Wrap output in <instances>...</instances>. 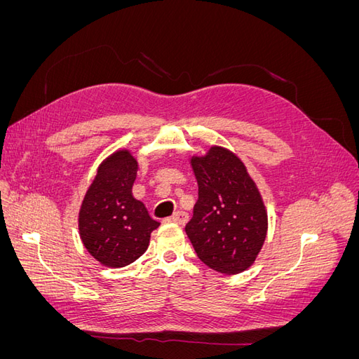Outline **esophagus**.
<instances>
[{
	"label": "esophagus",
	"mask_w": 359,
	"mask_h": 359,
	"mask_svg": "<svg viewBox=\"0 0 359 359\" xmlns=\"http://www.w3.org/2000/svg\"><path fill=\"white\" fill-rule=\"evenodd\" d=\"M168 222L177 223V224H186L189 222V214L184 212V211H177L172 217H169Z\"/></svg>",
	"instance_id": "34e87169"
}]
</instances>
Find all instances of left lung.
<instances>
[{
  "label": "left lung",
  "mask_w": 359,
  "mask_h": 359,
  "mask_svg": "<svg viewBox=\"0 0 359 359\" xmlns=\"http://www.w3.org/2000/svg\"><path fill=\"white\" fill-rule=\"evenodd\" d=\"M199 198L186 233L205 265L223 274L243 273L255 262L268 229L265 205L244 163L212 147L193 157Z\"/></svg>",
  "instance_id": "obj_1"
}]
</instances>
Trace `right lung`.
Returning <instances> with one entry per match:
<instances>
[{"mask_svg":"<svg viewBox=\"0 0 359 359\" xmlns=\"http://www.w3.org/2000/svg\"><path fill=\"white\" fill-rule=\"evenodd\" d=\"M137 161L128 151L106 158L79 211L81 240L100 264L121 268L145 253L151 232L160 226L132 194Z\"/></svg>","mask_w":359,"mask_h":359,"instance_id":"obj_1","label":"right lung"}]
</instances>
